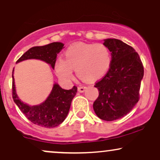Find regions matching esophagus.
Wrapping results in <instances>:
<instances>
[{
    "instance_id": "1",
    "label": "esophagus",
    "mask_w": 160,
    "mask_h": 160,
    "mask_svg": "<svg viewBox=\"0 0 160 160\" xmlns=\"http://www.w3.org/2000/svg\"><path fill=\"white\" fill-rule=\"evenodd\" d=\"M86 89V86H80L78 87V91L80 92H83L84 91H85V89Z\"/></svg>"
}]
</instances>
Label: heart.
Here are the masks:
<instances>
[{"label":"heart","mask_w":160,"mask_h":160,"mask_svg":"<svg viewBox=\"0 0 160 160\" xmlns=\"http://www.w3.org/2000/svg\"><path fill=\"white\" fill-rule=\"evenodd\" d=\"M64 58L55 63V71L58 78L68 81L74 75L86 81H94L102 78L111 65V55L103 43H78L71 46L64 52Z\"/></svg>","instance_id":"obj_1"}]
</instances>
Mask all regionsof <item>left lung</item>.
<instances>
[{
	"label": "left lung",
	"mask_w": 160,
	"mask_h": 160,
	"mask_svg": "<svg viewBox=\"0 0 160 160\" xmlns=\"http://www.w3.org/2000/svg\"><path fill=\"white\" fill-rule=\"evenodd\" d=\"M104 44L111 52V65L95 83L99 95L93 109L100 119L113 121L129 113L139 101L144 66L131 46L117 39H106Z\"/></svg>",
	"instance_id": "1"
}]
</instances>
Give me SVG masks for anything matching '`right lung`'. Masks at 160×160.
I'll use <instances>...</instances> for the list:
<instances>
[{
    "mask_svg": "<svg viewBox=\"0 0 160 160\" xmlns=\"http://www.w3.org/2000/svg\"><path fill=\"white\" fill-rule=\"evenodd\" d=\"M64 44L59 42L49 43L42 47H34L25 52L16 62L36 58L44 61L54 68L57 55L63 48ZM13 74V72H12ZM12 77V92L14 102L28 120L38 126L45 128H53L65 120L68 113L72 99L76 95L78 87L74 86L69 90L62 89L58 84H54L48 98L40 105L29 106L20 101L16 93L14 78Z\"/></svg>",
    "mask_w": 160,
    "mask_h": 160,
    "instance_id": "obj_1",
    "label": "right lung"
}]
</instances>
